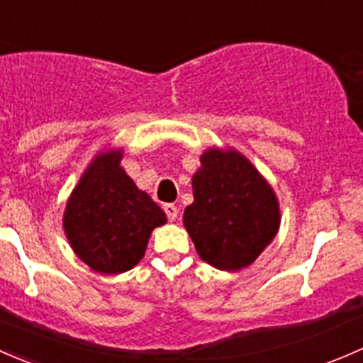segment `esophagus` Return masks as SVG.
I'll use <instances>...</instances> for the list:
<instances>
[{
	"instance_id": "34e87169",
	"label": "esophagus",
	"mask_w": 363,
	"mask_h": 363,
	"mask_svg": "<svg viewBox=\"0 0 363 363\" xmlns=\"http://www.w3.org/2000/svg\"><path fill=\"white\" fill-rule=\"evenodd\" d=\"M164 211H166V216L171 220V222H173V220H177L178 208L174 206L173 203H166V204H164Z\"/></svg>"
}]
</instances>
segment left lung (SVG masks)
I'll return each instance as SVG.
<instances>
[{
  "instance_id": "left-lung-1",
  "label": "left lung",
  "mask_w": 363,
  "mask_h": 363,
  "mask_svg": "<svg viewBox=\"0 0 363 363\" xmlns=\"http://www.w3.org/2000/svg\"><path fill=\"white\" fill-rule=\"evenodd\" d=\"M192 189L194 203L183 213V223L201 259L213 267H246L278 233L274 192L238 152H204Z\"/></svg>"
}]
</instances>
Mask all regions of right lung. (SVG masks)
<instances>
[{
  "mask_svg": "<svg viewBox=\"0 0 363 363\" xmlns=\"http://www.w3.org/2000/svg\"><path fill=\"white\" fill-rule=\"evenodd\" d=\"M121 152L99 154L71 194L65 233L71 248L94 271L118 274L145 255L166 215L121 167Z\"/></svg>",
  "mask_w": 363,
  "mask_h": 363,
  "instance_id": "add662e5",
  "label": "right lung"
}]
</instances>
